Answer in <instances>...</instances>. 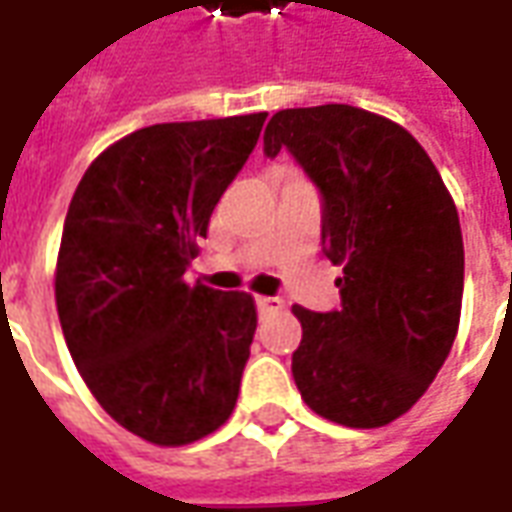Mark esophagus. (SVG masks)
Returning a JSON list of instances; mask_svg holds the SVG:
<instances>
[{
  "instance_id": "1",
  "label": "esophagus",
  "mask_w": 512,
  "mask_h": 512,
  "mask_svg": "<svg viewBox=\"0 0 512 512\" xmlns=\"http://www.w3.org/2000/svg\"><path fill=\"white\" fill-rule=\"evenodd\" d=\"M256 306H259L262 314H275V311L284 308V300L281 297H256Z\"/></svg>"
}]
</instances>
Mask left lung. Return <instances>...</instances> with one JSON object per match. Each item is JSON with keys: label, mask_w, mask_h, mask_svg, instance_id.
<instances>
[{"label": "left lung", "mask_w": 512, "mask_h": 512, "mask_svg": "<svg viewBox=\"0 0 512 512\" xmlns=\"http://www.w3.org/2000/svg\"><path fill=\"white\" fill-rule=\"evenodd\" d=\"M289 148L322 192V248L342 308L292 306L303 339L292 378L314 413L383 427L419 402L458 336V206L416 137L383 115L320 104L278 110L264 154Z\"/></svg>", "instance_id": "left-lung-1"}]
</instances>
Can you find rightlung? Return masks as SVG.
Returning <instances> with one entry per match:
<instances>
[{
  "label": "right lung",
  "mask_w": 512,
  "mask_h": 512,
  "mask_svg": "<svg viewBox=\"0 0 512 512\" xmlns=\"http://www.w3.org/2000/svg\"><path fill=\"white\" fill-rule=\"evenodd\" d=\"M267 112L154 123L90 162L54 270L68 353L129 433L184 447L228 422L256 333L248 292L187 284L220 195Z\"/></svg>",
  "instance_id": "add662e5"
}]
</instances>
